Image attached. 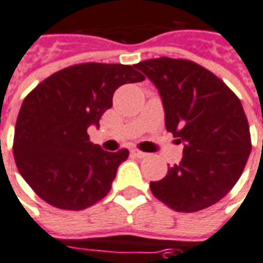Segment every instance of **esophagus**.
I'll return each mask as SVG.
<instances>
[{
	"label": "esophagus",
	"instance_id": "obj_1",
	"mask_svg": "<svg viewBox=\"0 0 263 263\" xmlns=\"http://www.w3.org/2000/svg\"><path fill=\"white\" fill-rule=\"evenodd\" d=\"M131 154L135 158H139V159H141V158H146V157H148V154H146V152H142V151L137 149V148H134V149H131Z\"/></svg>",
	"mask_w": 263,
	"mask_h": 263
}]
</instances>
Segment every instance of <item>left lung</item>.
Returning a JSON list of instances; mask_svg holds the SVG:
<instances>
[{
    "label": "left lung",
    "mask_w": 263,
    "mask_h": 263,
    "mask_svg": "<svg viewBox=\"0 0 263 263\" xmlns=\"http://www.w3.org/2000/svg\"><path fill=\"white\" fill-rule=\"evenodd\" d=\"M158 88L166 131L183 142L181 162L151 182L155 198L178 212H196L227 195L251 154V132L239 98L199 64L168 57L135 65Z\"/></svg>",
    "instance_id": "8db88e82"
}]
</instances>
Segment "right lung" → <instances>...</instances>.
<instances>
[{
	"mask_svg": "<svg viewBox=\"0 0 263 263\" xmlns=\"http://www.w3.org/2000/svg\"><path fill=\"white\" fill-rule=\"evenodd\" d=\"M144 80L135 65L85 62L55 72L25 97L12 151L36 195L67 211L85 209L106 196L129 152L104 151L89 141L87 129L100 126L121 85Z\"/></svg>",
	"mask_w": 263,
	"mask_h": 263,
	"instance_id": "obj_1",
	"label": "right lung"
}]
</instances>
